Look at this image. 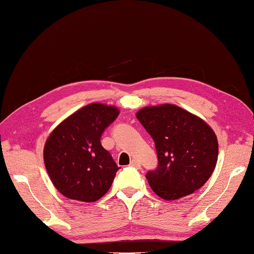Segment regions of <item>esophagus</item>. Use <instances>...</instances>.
<instances>
[{
	"mask_svg": "<svg viewBox=\"0 0 254 254\" xmlns=\"http://www.w3.org/2000/svg\"><path fill=\"white\" fill-rule=\"evenodd\" d=\"M130 166L134 167V168H140V163H139L138 159H131Z\"/></svg>",
	"mask_w": 254,
	"mask_h": 254,
	"instance_id": "1",
	"label": "esophagus"
}]
</instances>
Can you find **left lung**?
<instances>
[{
	"label": "left lung",
	"mask_w": 254,
	"mask_h": 254,
	"mask_svg": "<svg viewBox=\"0 0 254 254\" xmlns=\"http://www.w3.org/2000/svg\"><path fill=\"white\" fill-rule=\"evenodd\" d=\"M154 139L158 165L146 174L159 197L173 201L201 189L214 171L219 144L215 132L179 106L144 107L136 114Z\"/></svg>",
	"instance_id": "obj_1"
}]
</instances>
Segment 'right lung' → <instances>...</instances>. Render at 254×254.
I'll use <instances>...</instances> for the list:
<instances>
[{
	"instance_id": "right-lung-1",
	"label": "right lung",
	"mask_w": 254,
	"mask_h": 254,
	"mask_svg": "<svg viewBox=\"0 0 254 254\" xmlns=\"http://www.w3.org/2000/svg\"><path fill=\"white\" fill-rule=\"evenodd\" d=\"M118 115L116 107L93 102L65 118L48 137L44 165L65 197L89 203L108 192L119 167L100 138Z\"/></svg>"
}]
</instances>
